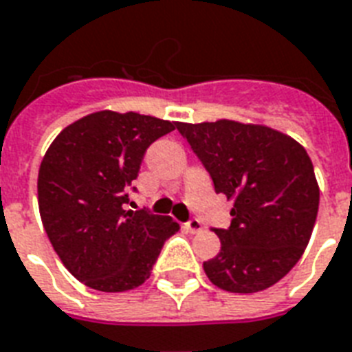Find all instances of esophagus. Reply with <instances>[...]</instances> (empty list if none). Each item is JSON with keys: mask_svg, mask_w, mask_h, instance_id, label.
<instances>
[{"mask_svg": "<svg viewBox=\"0 0 352 352\" xmlns=\"http://www.w3.org/2000/svg\"><path fill=\"white\" fill-rule=\"evenodd\" d=\"M186 230L188 232H192V234H197V232H201V230H203V221H201L199 218L188 219Z\"/></svg>", "mask_w": 352, "mask_h": 352, "instance_id": "34e87169", "label": "esophagus"}]
</instances>
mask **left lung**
<instances>
[{
    "label": "left lung",
    "instance_id": "1",
    "mask_svg": "<svg viewBox=\"0 0 352 352\" xmlns=\"http://www.w3.org/2000/svg\"><path fill=\"white\" fill-rule=\"evenodd\" d=\"M175 127L216 194L234 201L229 227H212L221 251L203 262L206 277L232 294L278 283L301 258L318 216L319 188L305 147L270 127L229 120Z\"/></svg>",
    "mask_w": 352,
    "mask_h": 352
}]
</instances>
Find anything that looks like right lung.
Returning <instances> with one entry per match:
<instances>
[{
    "label": "right lung",
    "instance_id": "obj_1",
    "mask_svg": "<svg viewBox=\"0 0 352 352\" xmlns=\"http://www.w3.org/2000/svg\"><path fill=\"white\" fill-rule=\"evenodd\" d=\"M173 129L136 112H94L64 129L45 153L42 223L66 270L90 288L125 292L144 284L179 230L168 216L125 210L147 147Z\"/></svg>",
    "mask_w": 352,
    "mask_h": 352
}]
</instances>
